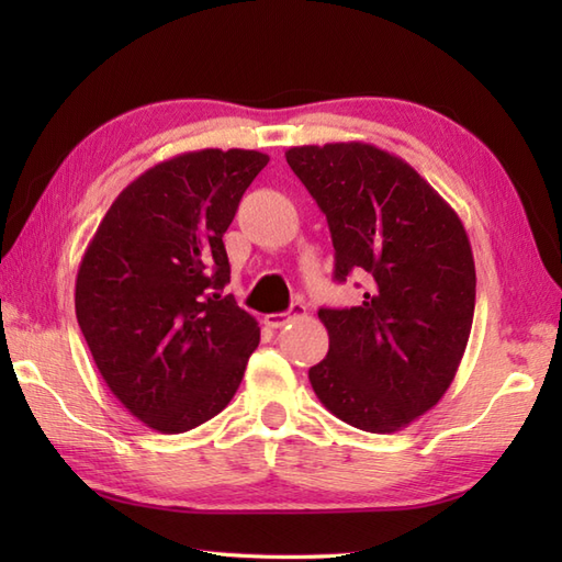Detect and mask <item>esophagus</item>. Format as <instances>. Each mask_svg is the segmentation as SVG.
<instances>
[{
    "label": "esophagus",
    "mask_w": 562,
    "mask_h": 562,
    "mask_svg": "<svg viewBox=\"0 0 562 562\" xmlns=\"http://www.w3.org/2000/svg\"><path fill=\"white\" fill-rule=\"evenodd\" d=\"M304 314H306V306H304L302 302H292L290 312L268 314V316H266V324H268L270 328H282V326H288L292 318H300V316H304Z\"/></svg>",
    "instance_id": "obj_1"
}]
</instances>
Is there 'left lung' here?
Returning <instances> with one entry per match:
<instances>
[{
  "label": "left lung",
  "instance_id": "obj_1",
  "mask_svg": "<svg viewBox=\"0 0 562 562\" xmlns=\"http://www.w3.org/2000/svg\"><path fill=\"white\" fill-rule=\"evenodd\" d=\"M326 214L333 278L364 272V302L318 308L328 355L308 369L326 408L364 432H396L451 386L475 308V266L459 214L405 164L364 142L284 151Z\"/></svg>",
  "mask_w": 562,
  "mask_h": 562
}]
</instances>
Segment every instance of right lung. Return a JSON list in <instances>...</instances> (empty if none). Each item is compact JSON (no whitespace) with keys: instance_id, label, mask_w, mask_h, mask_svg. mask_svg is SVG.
I'll use <instances>...</instances> for the list:
<instances>
[{"instance_id":"obj_1","label":"right lung","mask_w":562,"mask_h":562,"mask_svg":"<svg viewBox=\"0 0 562 562\" xmlns=\"http://www.w3.org/2000/svg\"><path fill=\"white\" fill-rule=\"evenodd\" d=\"M254 149L151 166L105 212L77 272L75 308L113 396L164 435L222 413L258 348V321L222 294V236L266 169Z\"/></svg>"}]
</instances>
